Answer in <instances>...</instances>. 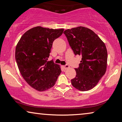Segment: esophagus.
<instances>
[{
    "label": "esophagus",
    "instance_id": "obj_1",
    "mask_svg": "<svg viewBox=\"0 0 122 122\" xmlns=\"http://www.w3.org/2000/svg\"><path fill=\"white\" fill-rule=\"evenodd\" d=\"M63 67H64V69H65V70H66V69H69V67H70V66H69V65H67V64H66V65H64Z\"/></svg>",
    "mask_w": 122,
    "mask_h": 122
}]
</instances>
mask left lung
Returning <instances> with one entry per match:
<instances>
[{"label": "left lung", "instance_id": "1", "mask_svg": "<svg viewBox=\"0 0 122 122\" xmlns=\"http://www.w3.org/2000/svg\"><path fill=\"white\" fill-rule=\"evenodd\" d=\"M74 53L82 56L76 77L71 81L80 91L93 88L105 74L107 52L104 42L93 30L84 27L73 28L64 31Z\"/></svg>", "mask_w": 122, "mask_h": 122}]
</instances>
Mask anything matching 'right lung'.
Returning a JSON list of instances; mask_svg holds the SVG:
<instances>
[{"instance_id": "1", "label": "right lung", "mask_w": 122, "mask_h": 122, "mask_svg": "<svg viewBox=\"0 0 122 122\" xmlns=\"http://www.w3.org/2000/svg\"><path fill=\"white\" fill-rule=\"evenodd\" d=\"M63 31L35 27L26 31L17 44L18 69L24 80L36 91H45L53 87L61 74L60 65L47 60L53 42Z\"/></svg>"}]
</instances>
